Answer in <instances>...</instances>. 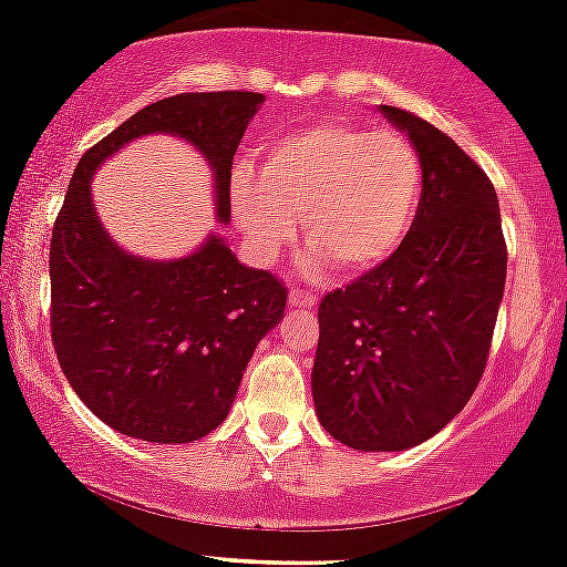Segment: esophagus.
<instances>
[{
	"label": "esophagus",
	"instance_id": "esophagus-1",
	"mask_svg": "<svg viewBox=\"0 0 567 567\" xmlns=\"http://www.w3.org/2000/svg\"><path fill=\"white\" fill-rule=\"evenodd\" d=\"M289 305L291 308H300V310H310L316 305V297L313 295H305V291H300V289H295L289 295Z\"/></svg>",
	"mask_w": 567,
	"mask_h": 567
}]
</instances>
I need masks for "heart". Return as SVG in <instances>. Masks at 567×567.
Segmentation results:
<instances>
[{"mask_svg": "<svg viewBox=\"0 0 567 567\" xmlns=\"http://www.w3.org/2000/svg\"><path fill=\"white\" fill-rule=\"evenodd\" d=\"M423 163L404 136L327 120L278 138L262 174L240 165L230 200L262 262L278 259L302 219L308 265L348 276L378 270L404 244L421 212Z\"/></svg>", "mask_w": 567, "mask_h": 567, "instance_id": "b5f03b06", "label": "heart"}]
</instances>
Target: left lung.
I'll return each mask as SVG.
<instances>
[{"mask_svg": "<svg viewBox=\"0 0 567 567\" xmlns=\"http://www.w3.org/2000/svg\"><path fill=\"white\" fill-rule=\"evenodd\" d=\"M378 112L421 155V212L388 262L318 305L310 388L337 442L402 453L453 421L485 372L506 244L485 171L415 114Z\"/></svg>", "mask_w": 567, "mask_h": 567, "instance_id": "1", "label": "left lung"}]
</instances>
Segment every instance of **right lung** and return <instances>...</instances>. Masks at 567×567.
I'll use <instances>...</instances> for the list:
<instances>
[{"instance_id":"right-lung-1","label":"right lung","mask_w":567,"mask_h":567,"mask_svg":"<svg viewBox=\"0 0 567 567\" xmlns=\"http://www.w3.org/2000/svg\"><path fill=\"white\" fill-rule=\"evenodd\" d=\"M262 93H179L138 110L82 155L50 244V327L69 385L117 434L198 442L227 417L259 340L284 318L286 286L238 262L221 233L179 259L125 251L101 225L93 176L125 144L168 133L212 171L230 225V171Z\"/></svg>"}]
</instances>
